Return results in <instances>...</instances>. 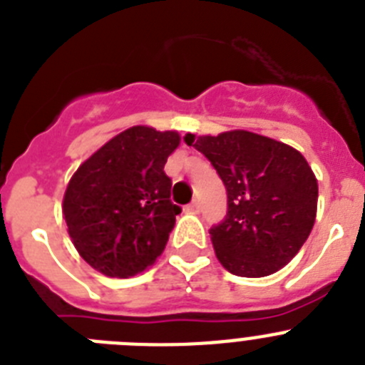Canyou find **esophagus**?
<instances>
[{"label":"esophagus","mask_w":365,"mask_h":365,"mask_svg":"<svg viewBox=\"0 0 365 365\" xmlns=\"http://www.w3.org/2000/svg\"><path fill=\"white\" fill-rule=\"evenodd\" d=\"M199 208H201V206H199V201H192L188 206H186V210L192 212V214H197Z\"/></svg>","instance_id":"obj_1"}]
</instances>
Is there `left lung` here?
<instances>
[{"instance_id":"1","label":"left lung","mask_w":365,"mask_h":365,"mask_svg":"<svg viewBox=\"0 0 365 365\" xmlns=\"http://www.w3.org/2000/svg\"><path fill=\"white\" fill-rule=\"evenodd\" d=\"M227 188L228 210L210 228L215 256L228 272L263 278L285 267L307 241L316 217L318 182L294 148L250 131L217 137L188 133Z\"/></svg>"}]
</instances>
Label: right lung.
Wrapping results in <instances>:
<instances>
[{"label":"right lung","instance_id":"right-lung-1","mask_svg":"<svg viewBox=\"0 0 365 365\" xmlns=\"http://www.w3.org/2000/svg\"><path fill=\"white\" fill-rule=\"evenodd\" d=\"M175 131L133 125L76 170L63 217L80 256L111 278H131L163 254L180 206L170 199L164 164L179 146Z\"/></svg>","mask_w":365,"mask_h":365}]
</instances>
